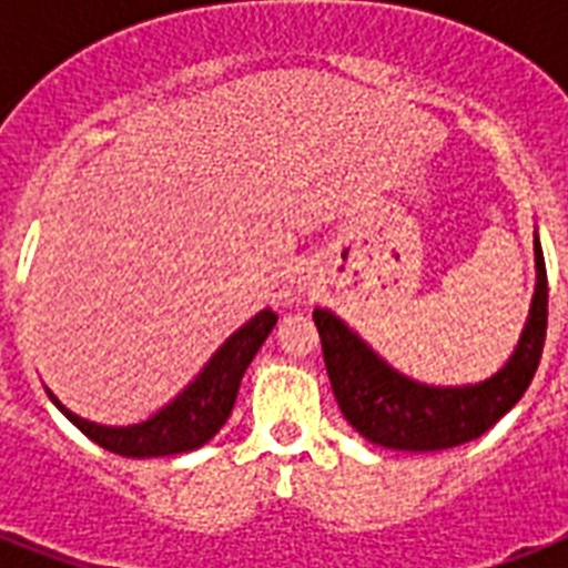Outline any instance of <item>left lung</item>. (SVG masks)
<instances>
[{"label":"left lung","mask_w":568,"mask_h":568,"mask_svg":"<svg viewBox=\"0 0 568 568\" xmlns=\"http://www.w3.org/2000/svg\"><path fill=\"white\" fill-rule=\"evenodd\" d=\"M534 262L537 285L519 345L513 347L510 359L493 377L466 386H430L406 377L354 327H347L336 312L315 306L312 321L324 347L329 386L354 430L379 448L427 454L466 445L484 436L495 422H501L528 392L546 345L548 280L537 232Z\"/></svg>","instance_id":"1"}]
</instances>
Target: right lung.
<instances>
[{"label":"right lung","instance_id":"1","mask_svg":"<svg viewBox=\"0 0 568 568\" xmlns=\"http://www.w3.org/2000/svg\"><path fill=\"white\" fill-rule=\"evenodd\" d=\"M276 315L271 310L256 312L247 324H241L226 342L212 354V359L200 368L189 386L180 395L168 400L162 409H155L150 418L126 427H111V424L88 422L73 409H67L52 392L47 388L49 400L93 439L100 448L120 454V457L150 459V457H173L185 450L203 448L214 433L221 430L230 418L235 397H239L241 377L265 345L267 333L274 329Z\"/></svg>","mask_w":568,"mask_h":568}]
</instances>
